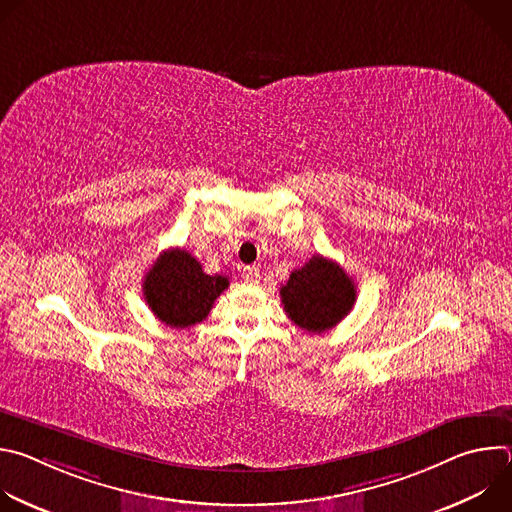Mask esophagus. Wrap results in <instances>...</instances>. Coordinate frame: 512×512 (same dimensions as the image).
<instances>
[{
    "mask_svg": "<svg viewBox=\"0 0 512 512\" xmlns=\"http://www.w3.org/2000/svg\"><path fill=\"white\" fill-rule=\"evenodd\" d=\"M243 277H245L249 283H259V279H261L259 267H245V269H243Z\"/></svg>",
    "mask_w": 512,
    "mask_h": 512,
    "instance_id": "34e87169",
    "label": "esophagus"
}]
</instances>
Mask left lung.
Wrapping results in <instances>:
<instances>
[{"label":"left lung","instance_id":"obj_1","mask_svg":"<svg viewBox=\"0 0 512 512\" xmlns=\"http://www.w3.org/2000/svg\"><path fill=\"white\" fill-rule=\"evenodd\" d=\"M279 296L291 322L306 332L322 334L352 310L356 287L336 261L314 255L302 269L291 271Z\"/></svg>","mask_w":512,"mask_h":512}]
</instances>
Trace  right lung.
<instances>
[{"instance_id":"obj_1","label":"right lung","mask_w":512,"mask_h":512,"mask_svg":"<svg viewBox=\"0 0 512 512\" xmlns=\"http://www.w3.org/2000/svg\"><path fill=\"white\" fill-rule=\"evenodd\" d=\"M227 287V275H208L186 249H168L145 273L143 298L166 326L190 328L206 320Z\"/></svg>"}]
</instances>
